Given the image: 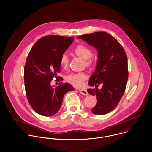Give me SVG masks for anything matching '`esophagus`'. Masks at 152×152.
<instances>
[{
	"mask_svg": "<svg viewBox=\"0 0 152 152\" xmlns=\"http://www.w3.org/2000/svg\"><path fill=\"white\" fill-rule=\"evenodd\" d=\"M78 90L79 91V92L80 93L82 94V95H88V93L86 89H78Z\"/></svg>",
	"mask_w": 152,
	"mask_h": 152,
	"instance_id": "1",
	"label": "esophagus"
}]
</instances>
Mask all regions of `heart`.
<instances>
[{"instance_id": "heart-1", "label": "heart", "mask_w": 152, "mask_h": 152, "mask_svg": "<svg viewBox=\"0 0 152 152\" xmlns=\"http://www.w3.org/2000/svg\"><path fill=\"white\" fill-rule=\"evenodd\" d=\"M75 54L77 56L84 59L87 65H90L92 63L91 57L93 56V51L90 47L84 45H79L73 50ZM60 65L66 68L69 63V58L66 54L64 53L60 58ZM86 79V75L83 73H72L66 77V80L71 84L76 87H82L84 85V80Z\"/></svg>"}]
</instances>
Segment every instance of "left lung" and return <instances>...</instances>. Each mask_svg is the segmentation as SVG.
Instances as JSON below:
<instances>
[{"instance_id":"left-lung-1","label":"left lung","mask_w":152,"mask_h":152,"mask_svg":"<svg viewBox=\"0 0 152 152\" xmlns=\"http://www.w3.org/2000/svg\"><path fill=\"white\" fill-rule=\"evenodd\" d=\"M78 38L98 51L96 66L88 84L94 86L102 83L103 86L100 90L87 91L96 96L97 103L91 112L96 115L107 114L117 106L126 90L129 76L126 53L117 40L107 32H97Z\"/></svg>"}]
</instances>
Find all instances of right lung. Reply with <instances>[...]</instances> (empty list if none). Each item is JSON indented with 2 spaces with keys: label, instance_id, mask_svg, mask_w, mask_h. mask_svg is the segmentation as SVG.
Returning a JSON list of instances; mask_svg holds the SVG:
<instances>
[{
  "label": "right lung",
  "instance_id": "add662e5",
  "mask_svg": "<svg viewBox=\"0 0 152 152\" xmlns=\"http://www.w3.org/2000/svg\"><path fill=\"white\" fill-rule=\"evenodd\" d=\"M73 39L59 35L45 36L36 42L28 55L24 67L26 94L32 109L42 116H51L57 113L64 95L74 90L68 83L56 88L50 85L54 78L60 81L57 79L60 72V58Z\"/></svg>",
  "mask_w": 152,
  "mask_h": 152
}]
</instances>
